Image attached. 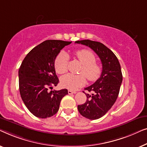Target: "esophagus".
Listing matches in <instances>:
<instances>
[{
  "instance_id": "esophagus-1",
  "label": "esophagus",
  "mask_w": 147,
  "mask_h": 147,
  "mask_svg": "<svg viewBox=\"0 0 147 147\" xmlns=\"http://www.w3.org/2000/svg\"><path fill=\"white\" fill-rule=\"evenodd\" d=\"M76 92H75V91H73V90H68V93H69V94H75Z\"/></svg>"
}]
</instances>
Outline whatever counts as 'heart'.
<instances>
[{
	"mask_svg": "<svg viewBox=\"0 0 147 147\" xmlns=\"http://www.w3.org/2000/svg\"><path fill=\"white\" fill-rule=\"evenodd\" d=\"M75 55L82 65L80 73L84 74L88 81H96L100 77L102 69L98 64L95 63L96 57L94 54L86 49H81L76 51ZM68 61L69 56L64 51H61L57 55L55 61V68L58 74H62L67 71ZM84 76L83 74H67L61 78V84L63 87L68 89L76 90L86 83V78Z\"/></svg>",
	"mask_w": 147,
	"mask_h": 147,
	"instance_id": "b5f03b06",
	"label": "heart"
}]
</instances>
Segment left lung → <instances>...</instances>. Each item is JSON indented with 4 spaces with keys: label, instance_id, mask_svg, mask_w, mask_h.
I'll return each mask as SVG.
<instances>
[{
    "label": "left lung",
    "instance_id": "8db88e82",
    "mask_svg": "<svg viewBox=\"0 0 147 147\" xmlns=\"http://www.w3.org/2000/svg\"><path fill=\"white\" fill-rule=\"evenodd\" d=\"M75 43L86 45L92 49L102 63V70L100 78L84 88L86 101L78 105L80 114L86 119H100L110 110L117 100L123 81L121 68L116 55L102 43L90 40H77ZM88 92H91L89 94Z\"/></svg>",
    "mask_w": 147,
    "mask_h": 147
}]
</instances>
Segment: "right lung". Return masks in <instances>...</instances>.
<instances>
[{
	"mask_svg": "<svg viewBox=\"0 0 147 147\" xmlns=\"http://www.w3.org/2000/svg\"><path fill=\"white\" fill-rule=\"evenodd\" d=\"M72 42L47 40L27 54L18 71L19 90L26 108L35 117L46 119L55 115L67 89L51 90L59 80L55 61L61 50Z\"/></svg>",
	"mask_w": 147,
	"mask_h": 147,
	"instance_id": "1",
	"label": "right lung"
}]
</instances>
